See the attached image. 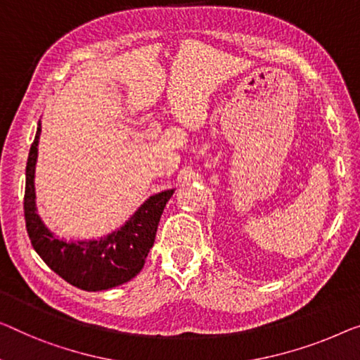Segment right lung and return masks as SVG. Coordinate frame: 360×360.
<instances>
[{
  "mask_svg": "<svg viewBox=\"0 0 360 360\" xmlns=\"http://www.w3.org/2000/svg\"><path fill=\"white\" fill-rule=\"evenodd\" d=\"M40 132L39 121L27 160L24 195L25 228L35 252L56 275L84 291H103L132 280L153 248L160 218L174 189L147 198L117 231L100 239L68 243L56 238L37 213L34 179Z\"/></svg>",
  "mask_w": 360,
  "mask_h": 360,
  "instance_id": "right-lung-1",
  "label": "right lung"
}]
</instances>
